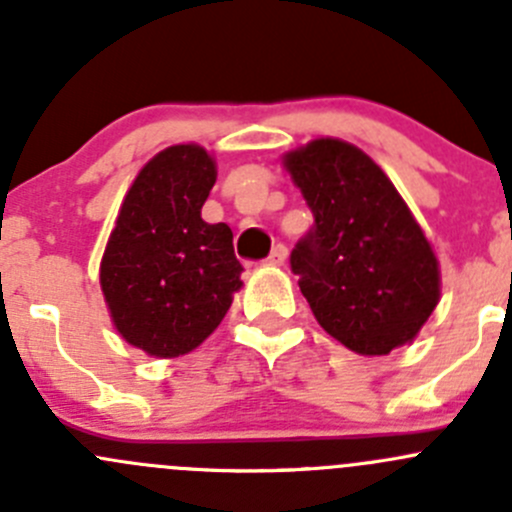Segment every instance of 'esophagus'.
<instances>
[{"label": "esophagus", "instance_id": "1", "mask_svg": "<svg viewBox=\"0 0 512 512\" xmlns=\"http://www.w3.org/2000/svg\"><path fill=\"white\" fill-rule=\"evenodd\" d=\"M287 260V247L282 245H275L272 247V252H270V257H267V262H270V265H282V262Z\"/></svg>", "mask_w": 512, "mask_h": 512}]
</instances>
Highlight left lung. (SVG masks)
I'll return each instance as SVG.
<instances>
[{
  "instance_id": "left-lung-1",
  "label": "left lung",
  "mask_w": 512,
  "mask_h": 512,
  "mask_svg": "<svg viewBox=\"0 0 512 512\" xmlns=\"http://www.w3.org/2000/svg\"><path fill=\"white\" fill-rule=\"evenodd\" d=\"M285 165L314 215L289 267L324 332L369 356L411 342L441 289L436 255L394 183L337 138L312 141Z\"/></svg>"
}]
</instances>
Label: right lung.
<instances>
[{
    "label": "right lung",
    "instance_id": "add662e5",
    "mask_svg": "<svg viewBox=\"0 0 512 512\" xmlns=\"http://www.w3.org/2000/svg\"><path fill=\"white\" fill-rule=\"evenodd\" d=\"M215 163L200 146L165 148L133 180L101 262V289L121 337L151 356L193 352L242 287L225 223H205Z\"/></svg>",
    "mask_w": 512,
    "mask_h": 512
}]
</instances>
